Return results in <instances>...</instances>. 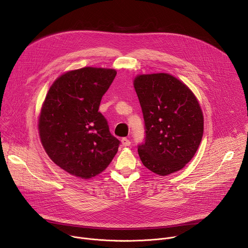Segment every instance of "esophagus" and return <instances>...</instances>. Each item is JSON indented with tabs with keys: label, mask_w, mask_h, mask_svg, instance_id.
<instances>
[{
	"label": "esophagus",
	"mask_w": 248,
	"mask_h": 248,
	"mask_svg": "<svg viewBox=\"0 0 248 248\" xmlns=\"http://www.w3.org/2000/svg\"><path fill=\"white\" fill-rule=\"evenodd\" d=\"M122 144H123L124 146H129V145L131 144V142H130V140H129L128 138L124 137V138L122 139Z\"/></svg>",
	"instance_id": "1"
}]
</instances>
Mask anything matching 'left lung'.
<instances>
[{
  "label": "left lung",
  "instance_id": "obj_1",
  "mask_svg": "<svg viewBox=\"0 0 248 248\" xmlns=\"http://www.w3.org/2000/svg\"><path fill=\"white\" fill-rule=\"evenodd\" d=\"M134 88L143 113L144 142L141 162L167 175L183 169L196 153L203 136V114L191 90L168 74L141 75Z\"/></svg>",
  "mask_w": 248,
  "mask_h": 248
}]
</instances>
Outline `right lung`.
I'll list each match as a JSON object with an SVG mask.
<instances>
[{"label":"right lung","mask_w":248,"mask_h":248,"mask_svg":"<svg viewBox=\"0 0 248 248\" xmlns=\"http://www.w3.org/2000/svg\"><path fill=\"white\" fill-rule=\"evenodd\" d=\"M116 75L112 68L70 70L52 84L42 106L38 124L42 145L56 165L78 178L99 174L118 152L120 140L98 112Z\"/></svg>","instance_id":"right-lung-1"}]
</instances>
